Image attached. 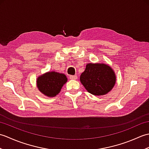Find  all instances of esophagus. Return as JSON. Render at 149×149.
Masks as SVG:
<instances>
[{"label": "esophagus", "mask_w": 149, "mask_h": 149, "mask_svg": "<svg viewBox=\"0 0 149 149\" xmlns=\"http://www.w3.org/2000/svg\"><path fill=\"white\" fill-rule=\"evenodd\" d=\"M70 79L72 80H76L77 79V75H70Z\"/></svg>", "instance_id": "esophagus-1"}]
</instances>
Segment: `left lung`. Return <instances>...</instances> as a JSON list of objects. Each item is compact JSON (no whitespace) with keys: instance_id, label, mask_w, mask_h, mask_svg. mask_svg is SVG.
I'll return each instance as SVG.
<instances>
[{"instance_id":"left-lung-1","label":"left lung","mask_w":149,"mask_h":149,"mask_svg":"<svg viewBox=\"0 0 149 149\" xmlns=\"http://www.w3.org/2000/svg\"><path fill=\"white\" fill-rule=\"evenodd\" d=\"M80 81L88 92L94 95H104L113 89L116 83L115 72L104 63H88Z\"/></svg>"}]
</instances>
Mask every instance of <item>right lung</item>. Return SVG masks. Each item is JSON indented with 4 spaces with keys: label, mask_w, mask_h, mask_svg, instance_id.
Wrapping results in <instances>:
<instances>
[{
    "label": "right lung",
    "mask_w": 149,
    "mask_h": 149,
    "mask_svg": "<svg viewBox=\"0 0 149 149\" xmlns=\"http://www.w3.org/2000/svg\"><path fill=\"white\" fill-rule=\"evenodd\" d=\"M66 82L67 78L63 74L56 72H49L37 78V87L45 95L53 97L56 96Z\"/></svg>",
    "instance_id": "add662e5"
}]
</instances>
